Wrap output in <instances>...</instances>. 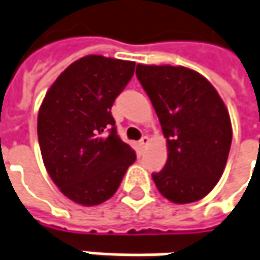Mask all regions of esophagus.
<instances>
[{
  "label": "esophagus",
  "instance_id": "34e87169",
  "mask_svg": "<svg viewBox=\"0 0 260 260\" xmlns=\"http://www.w3.org/2000/svg\"><path fill=\"white\" fill-rule=\"evenodd\" d=\"M148 143H150V138H148V137H143V138L140 140L138 145H140V148H141V150H144L145 147L148 145Z\"/></svg>",
  "mask_w": 260,
  "mask_h": 260
}]
</instances>
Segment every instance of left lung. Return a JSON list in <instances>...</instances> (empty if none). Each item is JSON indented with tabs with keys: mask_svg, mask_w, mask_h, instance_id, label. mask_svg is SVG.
I'll return each mask as SVG.
<instances>
[{
	"mask_svg": "<svg viewBox=\"0 0 260 260\" xmlns=\"http://www.w3.org/2000/svg\"><path fill=\"white\" fill-rule=\"evenodd\" d=\"M168 143V160L153 181L172 203L207 196L223 174L233 128L218 91L205 76L182 66L137 64Z\"/></svg>",
	"mask_w": 260,
	"mask_h": 260,
	"instance_id": "1",
	"label": "left lung"
}]
</instances>
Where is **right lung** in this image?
<instances>
[{
	"label": "right lung",
	"mask_w": 260,
	"mask_h": 260,
	"mask_svg": "<svg viewBox=\"0 0 260 260\" xmlns=\"http://www.w3.org/2000/svg\"><path fill=\"white\" fill-rule=\"evenodd\" d=\"M134 61L85 55L60 73L39 107L38 141L48 175L68 199L97 206L115 194L135 151L116 132L112 106Z\"/></svg>",
	"instance_id": "obj_1"
}]
</instances>
